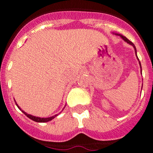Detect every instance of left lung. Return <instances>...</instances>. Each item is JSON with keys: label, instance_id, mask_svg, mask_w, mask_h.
Here are the masks:
<instances>
[{"label": "left lung", "instance_id": "1", "mask_svg": "<svg viewBox=\"0 0 153 153\" xmlns=\"http://www.w3.org/2000/svg\"><path fill=\"white\" fill-rule=\"evenodd\" d=\"M120 36H121V37H122L123 39L124 40H125L126 42H127V43H128V44H131V45H132L133 46V47H134L135 48V52H136V47H135V45L133 44H132V42L130 41V40H129V39H127L126 37V36H122V35H120ZM138 58V57H137ZM138 60H139V58H138ZM140 67H141V63H140ZM142 68V67H141Z\"/></svg>", "mask_w": 153, "mask_h": 153}]
</instances>
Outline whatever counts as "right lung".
I'll return each mask as SVG.
<instances>
[{
	"mask_svg": "<svg viewBox=\"0 0 153 153\" xmlns=\"http://www.w3.org/2000/svg\"><path fill=\"white\" fill-rule=\"evenodd\" d=\"M17 107L19 108V106H17ZM19 109H20V108H19ZM22 112L24 113V114L26 115L28 118L30 119V120H33V121H35V122H37V123L49 122V121L52 120L53 119L55 118V117L57 116V114H56V115H55V116H53V117H49V118H40V117H33V116H31V115H30V114H27V113H26L24 111H22Z\"/></svg>",
	"mask_w": 153,
	"mask_h": 153,
	"instance_id": "obj_1",
	"label": "right lung"
}]
</instances>
